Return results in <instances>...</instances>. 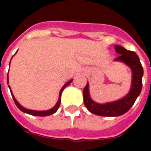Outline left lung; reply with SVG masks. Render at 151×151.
I'll list each match as a JSON object with an SVG mask.
<instances>
[{"instance_id": "left-lung-1", "label": "left lung", "mask_w": 151, "mask_h": 151, "mask_svg": "<svg viewBox=\"0 0 151 151\" xmlns=\"http://www.w3.org/2000/svg\"><path fill=\"white\" fill-rule=\"evenodd\" d=\"M115 50L120 55L114 61L122 62L129 66L132 70V85L129 93L118 100L106 103H98L92 100L89 94V84L87 85L83 91L84 103L88 111L94 114L103 117H117L124 114L136 100L142 90V78L143 69L140 60L136 52L129 51L121 45H115Z\"/></svg>"}]
</instances>
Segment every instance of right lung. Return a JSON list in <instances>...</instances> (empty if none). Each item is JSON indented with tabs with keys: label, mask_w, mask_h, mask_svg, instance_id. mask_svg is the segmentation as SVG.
<instances>
[{
	"label": "right lung",
	"mask_w": 151,
	"mask_h": 151,
	"mask_svg": "<svg viewBox=\"0 0 151 151\" xmlns=\"http://www.w3.org/2000/svg\"><path fill=\"white\" fill-rule=\"evenodd\" d=\"M13 57V56H12ZM11 63V62H10ZM9 66H10V64H9ZM72 81H73V79L70 81H67V82L65 84V85L62 87L61 90H60V92H59V99H58V101H57L56 104L53 106L52 108H51V109H49V110H29V109H27V108L23 107L22 106L20 105V103L18 102L17 100H16V99L15 98V96H14V95H13L12 92V90H11V88L10 86L8 85V87H9V88H10V91H11V94H12V96L13 98V100H14V102H15V105L17 106V107L21 111H22L23 113H26V114H30V115H33V116H39V117H45V116H48V115H52L53 114H55V113L56 112L57 110H58V108H59V105H60V103H61V95H62V92H63V89L65 88L66 87V86H68L70 84L71 82H72ZM7 83H9V81H8V76H7Z\"/></svg>",
	"instance_id": "right-lung-1"
}]
</instances>
